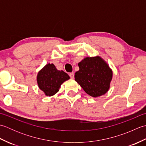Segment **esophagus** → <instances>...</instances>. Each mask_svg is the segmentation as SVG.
I'll list each match as a JSON object with an SVG mask.
<instances>
[{"mask_svg":"<svg viewBox=\"0 0 146 146\" xmlns=\"http://www.w3.org/2000/svg\"><path fill=\"white\" fill-rule=\"evenodd\" d=\"M70 76L71 78L73 79V78H74V73H73V72H72V73H70Z\"/></svg>","mask_w":146,"mask_h":146,"instance_id":"1","label":"esophagus"}]
</instances>
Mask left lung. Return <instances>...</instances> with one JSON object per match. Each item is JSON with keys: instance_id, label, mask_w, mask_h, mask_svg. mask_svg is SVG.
I'll list each match as a JSON object with an SVG mask.
<instances>
[{"instance_id": "1", "label": "left lung", "mask_w": 146, "mask_h": 146, "mask_svg": "<svg viewBox=\"0 0 146 146\" xmlns=\"http://www.w3.org/2000/svg\"><path fill=\"white\" fill-rule=\"evenodd\" d=\"M80 70L75 74V81L92 97L106 94L110 86L113 72L100 56L86 57L78 63Z\"/></svg>"}]
</instances>
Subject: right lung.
Listing matches in <instances>:
<instances>
[{"instance_id":"add662e5","label":"right lung","mask_w":146,"mask_h":146,"mask_svg":"<svg viewBox=\"0 0 146 146\" xmlns=\"http://www.w3.org/2000/svg\"><path fill=\"white\" fill-rule=\"evenodd\" d=\"M69 79L70 76L66 73L58 70L52 63L46 64L37 75L38 87L48 97L56 94L62 83Z\"/></svg>"}]
</instances>
